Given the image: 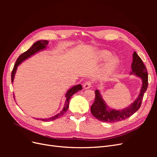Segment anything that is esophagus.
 <instances>
[{"label": "esophagus", "instance_id": "obj_1", "mask_svg": "<svg viewBox=\"0 0 157 157\" xmlns=\"http://www.w3.org/2000/svg\"><path fill=\"white\" fill-rule=\"evenodd\" d=\"M92 82L90 80H88V81H86L84 84V88L85 89H88L92 86Z\"/></svg>", "mask_w": 157, "mask_h": 157}]
</instances>
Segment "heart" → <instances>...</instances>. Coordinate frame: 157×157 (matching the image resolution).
<instances>
[{
	"label": "heart",
	"mask_w": 157,
	"mask_h": 157,
	"mask_svg": "<svg viewBox=\"0 0 157 157\" xmlns=\"http://www.w3.org/2000/svg\"><path fill=\"white\" fill-rule=\"evenodd\" d=\"M101 58L102 59H107L111 58V54L108 51H103L101 52ZM117 65V60L115 59H111L108 61L104 68V73L105 75H109L115 69Z\"/></svg>",
	"instance_id": "obj_1"
}]
</instances>
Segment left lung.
Segmentation results:
<instances>
[{
	"label": "left lung",
	"mask_w": 157,
	"mask_h": 157,
	"mask_svg": "<svg viewBox=\"0 0 157 157\" xmlns=\"http://www.w3.org/2000/svg\"><path fill=\"white\" fill-rule=\"evenodd\" d=\"M132 70L131 74H134L140 77L143 81V85L138 98L129 107L122 110H114L108 108L102 99L100 93L96 90L95 91L96 94L95 101L91 107V113L95 118L101 122L109 123L116 122L129 118L140 109L143 100L144 93L146 92L148 86V73L143 61L136 52L133 54Z\"/></svg>",
	"instance_id": "obj_1"
}]
</instances>
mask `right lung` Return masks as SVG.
<instances>
[{"label": "right lung", "instance_id": "obj_1", "mask_svg": "<svg viewBox=\"0 0 157 157\" xmlns=\"http://www.w3.org/2000/svg\"><path fill=\"white\" fill-rule=\"evenodd\" d=\"M48 44V41L46 40H44L42 41V40L37 41V42H35V43L33 44V46L31 47V48L29 50H27L25 52H23V54H21L20 56L18 57V58L17 59V60L16 61V63H15V65H14L13 70L12 71V74H11L12 82H13V80L14 76H15V73H16V71L17 70V66L20 65L23 61H24L25 59L29 58L30 56H31L32 55L35 54L36 52L45 48L46 46ZM82 89V87L80 84L76 85V86H75L71 88V89H69L67 91V94H66V95H65V97L67 99H66V101H65V103L64 105V107L63 109V110L61 111L59 113L57 114L56 115H55L54 117L48 118H44V119H42V118H40V120L42 121H46V122L52 121L56 120V118H58L61 116H63L64 114L67 111L68 107H69V99L71 98V96H72L74 94L77 93V92L79 91V90H81Z\"/></svg>", "mask_w": 157, "mask_h": 157}]
</instances>
